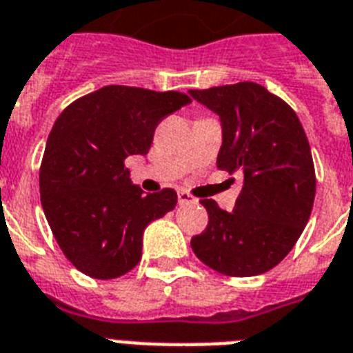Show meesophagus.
Returning a JSON list of instances; mask_svg holds the SVG:
<instances>
[{"label": "esophagus", "instance_id": "1", "mask_svg": "<svg viewBox=\"0 0 353 353\" xmlns=\"http://www.w3.org/2000/svg\"><path fill=\"white\" fill-rule=\"evenodd\" d=\"M177 200H179V205H188V203H198V200H194L192 196L181 190V192H177Z\"/></svg>", "mask_w": 353, "mask_h": 353}]
</instances>
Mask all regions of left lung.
<instances>
[{
  "label": "left lung",
  "instance_id": "obj_1",
  "mask_svg": "<svg viewBox=\"0 0 353 353\" xmlns=\"http://www.w3.org/2000/svg\"><path fill=\"white\" fill-rule=\"evenodd\" d=\"M188 94L220 118L216 166L242 177L231 212L201 200L209 224L192 236V252L224 276L268 272L292 250L313 209L316 181L305 131L283 99L252 81Z\"/></svg>",
  "mask_w": 353,
  "mask_h": 353
}]
</instances>
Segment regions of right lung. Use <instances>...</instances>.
Instances as JSON below:
<instances>
[{"mask_svg":"<svg viewBox=\"0 0 353 353\" xmlns=\"http://www.w3.org/2000/svg\"><path fill=\"white\" fill-rule=\"evenodd\" d=\"M188 103L187 94L174 90L109 85L61 112L40 166V200L77 270L112 279L141 261L144 230L176 207L177 194H144L123 161L146 155L159 122Z\"/></svg>","mask_w":353,"mask_h":353,"instance_id":"1","label":"right lung"}]
</instances>
